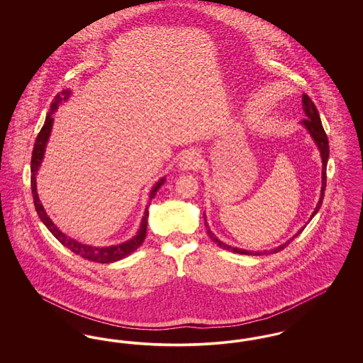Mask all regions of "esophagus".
Here are the masks:
<instances>
[{
	"label": "esophagus",
	"instance_id": "34e87169",
	"mask_svg": "<svg viewBox=\"0 0 363 363\" xmlns=\"http://www.w3.org/2000/svg\"><path fill=\"white\" fill-rule=\"evenodd\" d=\"M200 163H201L200 155L196 151H188L182 155L178 166L182 172H189V170H196L197 167H200Z\"/></svg>",
	"mask_w": 363,
	"mask_h": 363
}]
</instances>
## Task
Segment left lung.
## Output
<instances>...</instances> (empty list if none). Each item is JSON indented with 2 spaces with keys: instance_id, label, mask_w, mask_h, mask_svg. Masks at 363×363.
Instances as JSON below:
<instances>
[{
  "instance_id": "1",
  "label": "left lung",
  "mask_w": 363,
  "mask_h": 363,
  "mask_svg": "<svg viewBox=\"0 0 363 363\" xmlns=\"http://www.w3.org/2000/svg\"><path fill=\"white\" fill-rule=\"evenodd\" d=\"M302 108H303V113L306 114L308 118L302 120L301 123L305 126V129L309 132L311 138L314 140V143H315V145H317V148H318V151H320V155H321V162H323V173H321V175H323V177H321L323 185H321V193H320V200H318L317 206H315L313 213H311V219H309V220H311V218H314V215L318 212V209H320L321 204H323V200H324V193H325V186H327V164H328L329 159V144L327 133H325V130H324V128H323V123H321V120H320L318 110H317L315 104H313V101H311V98H309L306 94L302 95ZM204 220H206V225H207V233L208 235H209V238L215 242V243H218V246H220V247L225 249V250H230V252L240 253V255H247V256H264V255L277 253V252L283 250L290 242L294 241V238H296V237L302 233V230L306 227V225H303V227H302L295 235H293L289 241L279 245V246L271 249V250H262V252L259 250V252H255V250H246V249L234 247V246H230V245H227L225 242L218 240V238L215 237V234L211 231V228L208 227L206 215H204Z\"/></svg>"
}]
</instances>
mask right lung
<instances>
[{
	"instance_id": "right-lung-1",
	"label": "right lung",
	"mask_w": 363,
	"mask_h": 363,
	"mask_svg": "<svg viewBox=\"0 0 363 363\" xmlns=\"http://www.w3.org/2000/svg\"><path fill=\"white\" fill-rule=\"evenodd\" d=\"M72 91L70 89H64L61 92V95L58 94L52 106H50V111L46 116L45 123L38 135V138L35 140L34 150H33V159H31V190H33V197H34V206L36 209V213L39 215L40 220L43 222V225L49 228V231L52 235L61 242L64 246H67L73 253L79 255L83 259H89V261H95V262H101V264H108V262H116L118 259H125L129 255H132L138 246H141V243L145 240L147 235V223H148V206L144 211V216L141 219L140 228L136 233L135 237H132L128 241L122 242L118 245H111V246H94V245H88L83 242L76 241L73 238H70L69 235H67L65 233H62L57 225H54L50 216L46 213L45 208L42 206L39 197H38V191H36V174L38 170L43 162L45 157V151H46V145L52 133V114L55 113V110L58 108V106L62 102H67L69 99ZM166 177H162L155 185L152 186V189L150 191V201L156 196V191L160 189V186L164 184Z\"/></svg>"
}]
</instances>
